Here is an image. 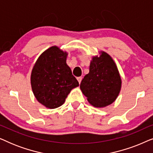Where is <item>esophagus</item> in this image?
<instances>
[{"label":"esophagus","instance_id":"esophagus-1","mask_svg":"<svg viewBox=\"0 0 153 153\" xmlns=\"http://www.w3.org/2000/svg\"><path fill=\"white\" fill-rule=\"evenodd\" d=\"M77 80H78V81H79V83H81V80H82V77H81V76L77 77Z\"/></svg>","mask_w":153,"mask_h":153}]
</instances>
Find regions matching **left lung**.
<instances>
[{"label":"left lung","mask_w":153,"mask_h":153,"mask_svg":"<svg viewBox=\"0 0 153 153\" xmlns=\"http://www.w3.org/2000/svg\"><path fill=\"white\" fill-rule=\"evenodd\" d=\"M121 78L112 58L102 51L100 57L93 58L89 73L80 84V88L90 104L95 107H104L112 104L121 88Z\"/></svg>","instance_id":"left-lung-1"}]
</instances>
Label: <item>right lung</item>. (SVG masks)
Wrapping results in <instances>:
<instances>
[{
  "mask_svg": "<svg viewBox=\"0 0 153 153\" xmlns=\"http://www.w3.org/2000/svg\"><path fill=\"white\" fill-rule=\"evenodd\" d=\"M67 56V52L53 46L39 56L33 68L30 81L33 94L47 108L59 107L71 90L79 85L66 63Z\"/></svg>",
  "mask_w": 153,
  "mask_h": 153,
  "instance_id": "add662e5",
  "label": "right lung"
}]
</instances>
